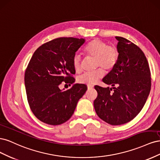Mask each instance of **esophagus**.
Here are the masks:
<instances>
[{"label": "esophagus", "instance_id": "obj_1", "mask_svg": "<svg viewBox=\"0 0 160 160\" xmlns=\"http://www.w3.org/2000/svg\"><path fill=\"white\" fill-rule=\"evenodd\" d=\"M93 88V85H88V89L89 90V89H92Z\"/></svg>", "mask_w": 160, "mask_h": 160}]
</instances>
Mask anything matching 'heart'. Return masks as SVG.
Returning a JSON list of instances; mask_svg holds the SVG:
<instances>
[{
	"mask_svg": "<svg viewBox=\"0 0 160 160\" xmlns=\"http://www.w3.org/2000/svg\"><path fill=\"white\" fill-rule=\"evenodd\" d=\"M85 54L92 57H95V65L97 67H101L107 71L112 70L115 67L119 59V52L114 45H108V43L99 38L90 41L84 48ZM72 65L74 70L77 73L82 71V59L81 57L76 54L72 59ZM104 75V70L99 68L93 72H85L81 75L78 81L80 83L93 85L95 83Z\"/></svg>",
	"mask_w": 160,
	"mask_h": 160,
	"instance_id": "1",
	"label": "heart"
}]
</instances>
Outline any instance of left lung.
Wrapping results in <instances>:
<instances>
[{
  "label": "left lung",
  "instance_id": "1",
  "mask_svg": "<svg viewBox=\"0 0 160 160\" xmlns=\"http://www.w3.org/2000/svg\"><path fill=\"white\" fill-rule=\"evenodd\" d=\"M117 49L119 59L115 67L103 79L112 88L95 85L98 97L94 108L99 117L109 124L119 125L134 119L141 111L151 89V72L143 52L122 37Z\"/></svg>",
  "mask_w": 160,
  "mask_h": 160
}]
</instances>
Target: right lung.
Returning <instances> with one entry per match:
<instances>
[{"instance_id": "add662e5", "label": "right lung", "mask_w": 160, "mask_h": 160, "mask_svg": "<svg viewBox=\"0 0 160 160\" xmlns=\"http://www.w3.org/2000/svg\"><path fill=\"white\" fill-rule=\"evenodd\" d=\"M83 38L60 37L45 42L35 51L25 73L27 101L32 113L42 122L57 125L69 120L88 88L75 84L61 91L62 82L71 85L75 74L72 59Z\"/></svg>"}]
</instances>
